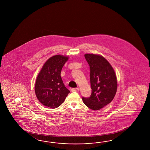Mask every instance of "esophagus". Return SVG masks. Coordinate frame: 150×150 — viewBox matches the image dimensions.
Masks as SVG:
<instances>
[{
	"mask_svg": "<svg viewBox=\"0 0 150 150\" xmlns=\"http://www.w3.org/2000/svg\"><path fill=\"white\" fill-rule=\"evenodd\" d=\"M72 92H78L79 91V89L78 88H73L71 89Z\"/></svg>",
	"mask_w": 150,
	"mask_h": 150,
	"instance_id": "1",
	"label": "esophagus"
}]
</instances>
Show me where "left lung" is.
<instances>
[{
  "instance_id": "left-lung-1",
  "label": "left lung",
  "mask_w": 150,
  "mask_h": 150,
  "mask_svg": "<svg viewBox=\"0 0 150 150\" xmlns=\"http://www.w3.org/2000/svg\"><path fill=\"white\" fill-rule=\"evenodd\" d=\"M89 65L92 89L88 98L83 97V102L89 108L99 110L112 102L117 91L115 71L108 61L101 56L85 54Z\"/></svg>"
}]
</instances>
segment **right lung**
Instances as JSON below:
<instances>
[{"label": "right lung", "mask_w": 150, "mask_h": 150, "mask_svg": "<svg viewBox=\"0 0 150 150\" xmlns=\"http://www.w3.org/2000/svg\"><path fill=\"white\" fill-rule=\"evenodd\" d=\"M68 57L56 55L50 58L42 68L35 83V94L42 105L51 108L61 105L70 91L65 87L61 71Z\"/></svg>", "instance_id": "right-lung-1"}]
</instances>
